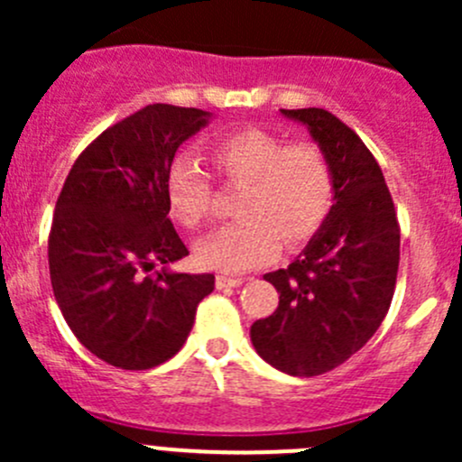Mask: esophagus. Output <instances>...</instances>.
Wrapping results in <instances>:
<instances>
[{"label": "esophagus", "mask_w": 462, "mask_h": 462, "mask_svg": "<svg viewBox=\"0 0 462 462\" xmlns=\"http://www.w3.org/2000/svg\"><path fill=\"white\" fill-rule=\"evenodd\" d=\"M244 283L241 277H227V274H217V288H236Z\"/></svg>", "instance_id": "34e87169"}]
</instances>
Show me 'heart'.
<instances>
[{"instance_id": "1", "label": "heart", "mask_w": 462, "mask_h": 462, "mask_svg": "<svg viewBox=\"0 0 462 462\" xmlns=\"http://www.w3.org/2000/svg\"><path fill=\"white\" fill-rule=\"evenodd\" d=\"M214 170L232 188H244L239 223L199 241L197 259L223 273H244L292 250L321 230L335 203V176L324 152L310 143H288L263 129H241L209 147ZM171 217L201 227L214 212L209 176L189 158H176L165 180Z\"/></svg>"}]
</instances>
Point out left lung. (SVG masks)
<instances>
[{"mask_svg":"<svg viewBox=\"0 0 462 462\" xmlns=\"http://www.w3.org/2000/svg\"><path fill=\"white\" fill-rule=\"evenodd\" d=\"M309 125L335 176V203L288 268L263 274L279 306L250 326L254 348L288 375L313 377L360 351L389 313L400 263V226L380 165L330 111L282 109Z\"/></svg>","mask_w":462,"mask_h":462,"instance_id":"obj_1","label":"left lung"}]
</instances>
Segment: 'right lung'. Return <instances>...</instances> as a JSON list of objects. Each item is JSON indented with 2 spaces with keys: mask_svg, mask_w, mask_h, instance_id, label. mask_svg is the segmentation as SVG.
<instances>
[{
  "mask_svg": "<svg viewBox=\"0 0 462 462\" xmlns=\"http://www.w3.org/2000/svg\"><path fill=\"white\" fill-rule=\"evenodd\" d=\"M208 111L156 105L85 147L55 203L49 270L80 344L106 365L144 371L180 351L214 274L156 270L188 257L170 221L167 171Z\"/></svg>",
  "mask_w": 462,
  "mask_h": 462,
  "instance_id": "right-lung-1",
  "label": "right lung"
}]
</instances>
